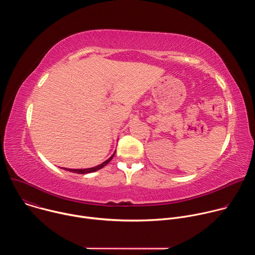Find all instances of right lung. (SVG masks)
I'll use <instances>...</instances> for the list:
<instances>
[{
    "label": "right lung",
    "mask_w": 255,
    "mask_h": 255,
    "mask_svg": "<svg viewBox=\"0 0 255 255\" xmlns=\"http://www.w3.org/2000/svg\"><path fill=\"white\" fill-rule=\"evenodd\" d=\"M114 155H115V152H114V154H113L110 158L107 159L106 161H104L103 163H101V164H99V165H97V166H95V167L84 168V169H70V168H64V169H65V170H69V171H71V172H75V173H90V172H94V171H97V170L103 168L105 165H107L109 162H110V161L112 160V158L114 157Z\"/></svg>",
    "instance_id": "obj_1"
}]
</instances>
